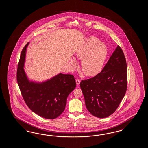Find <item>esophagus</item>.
I'll use <instances>...</instances> for the list:
<instances>
[{"instance_id": "obj_1", "label": "esophagus", "mask_w": 148, "mask_h": 148, "mask_svg": "<svg viewBox=\"0 0 148 148\" xmlns=\"http://www.w3.org/2000/svg\"><path fill=\"white\" fill-rule=\"evenodd\" d=\"M75 82H76V84H77V85H79V84H80V79H76Z\"/></svg>"}]
</instances>
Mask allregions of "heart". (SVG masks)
Returning a JSON list of instances; mask_svg holds the SVG:
<instances>
[{
	"mask_svg": "<svg viewBox=\"0 0 148 148\" xmlns=\"http://www.w3.org/2000/svg\"><path fill=\"white\" fill-rule=\"evenodd\" d=\"M107 56L105 44L94 36L88 38L76 51L75 57L82 60V69L86 75L92 76L101 71ZM73 67L77 66L75 60H71Z\"/></svg>",
	"mask_w": 148,
	"mask_h": 148,
	"instance_id": "1",
	"label": "heart"
}]
</instances>
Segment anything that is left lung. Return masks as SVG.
<instances>
[{"label":"left lung","instance_id":"obj_1","mask_svg":"<svg viewBox=\"0 0 148 148\" xmlns=\"http://www.w3.org/2000/svg\"><path fill=\"white\" fill-rule=\"evenodd\" d=\"M127 78L125 57L118 45L101 73L80 83L88 111L98 118L114 113L125 94Z\"/></svg>","mask_w":148,"mask_h":148}]
</instances>
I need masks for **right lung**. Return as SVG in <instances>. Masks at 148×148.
Listing matches in <instances>:
<instances>
[{"instance_id":"obj_1","label":"right lung","mask_w":148,"mask_h":148,"mask_svg":"<svg viewBox=\"0 0 148 148\" xmlns=\"http://www.w3.org/2000/svg\"><path fill=\"white\" fill-rule=\"evenodd\" d=\"M23 48L17 70V82L23 98L32 111L46 119H54L62 113L68 95L76 86L72 75L60 73L42 83L29 82L24 70L26 47Z\"/></svg>"}]
</instances>
